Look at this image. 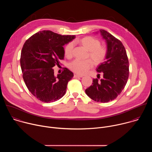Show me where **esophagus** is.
Returning <instances> with one entry per match:
<instances>
[{"label":"esophagus","mask_w":152,"mask_h":152,"mask_svg":"<svg viewBox=\"0 0 152 152\" xmlns=\"http://www.w3.org/2000/svg\"><path fill=\"white\" fill-rule=\"evenodd\" d=\"M74 77H82V76H80V75H78L75 74V75H74Z\"/></svg>","instance_id":"esophagus-1"}]
</instances>
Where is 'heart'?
Instances as JSON below:
<instances>
[{
  "mask_svg": "<svg viewBox=\"0 0 152 152\" xmlns=\"http://www.w3.org/2000/svg\"><path fill=\"white\" fill-rule=\"evenodd\" d=\"M80 44L88 51V57L94 65H99L103 62L107 56V49L104 46H100L99 39L93 37H86L79 41ZM75 44L70 42L64 48V54L67 58H71L73 55ZM90 60L75 59L70 64V69L78 75H84L92 67Z\"/></svg>",
  "mask_w": 152,
  "mask_h": 152,
  "instance_id": "b5f03b06",
  "label": "heart"
}]
</instances>
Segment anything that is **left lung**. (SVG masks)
<instances>
[{"mask_svg": "<svg viewBox=\"0 0 152 152\" xmlns=\"http://www.w3.org/2000/svg\"><path fill=\"white\" fill-rule=\"evenodd\" d=\"M100 32L106 41L107 52L105 61L96 69L97 72L103 74V78L93 79V85L85 90V93L96 102L106 103L115 99L124 89L129 77V61L119 39L103 29Z\"/></svg>", "mask_w": 152, "mask_h": 152, "instance_id": "left-lung-1", "label": "left lung"}]
</instances>
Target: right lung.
Wrapping results in <instances>:
<instances>
[{"label":"right lung","instance_id":"right-lung-1","mask_svg":"<svg viewBox=\"0 0 152 152\" xmlns=\"http://www.w3.org/2000/svg\"><path fill=\"white\" fill-rule=\"evenodd\" d=\"M75 35H61L50 31H39L28 38L21 52L23 78L29 91L41 102H55L66 94L73 73L67 68L57 76L53 69L64 58L63 46Z\"/></svg>","mask_w":152,"mask_h":152}]
</instances>
